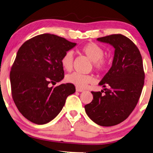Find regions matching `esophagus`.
<instances>
[{
    "instance_id": "34e87169",
    "label": "esophagus",
    "mask_w": 153,
    "mask_h": 153,
    "mask_svg": "<svg viewBox=\"0 0 153 153\" xmlns=\"http://www.w3.org/2000/svg\"><path fill=\"white\" fill-rule=\"evenodd\" d=\"M76 91H79V92H82V91H84L83 89L79 88H78V87H76Z\"/></svg>"
}]
</instances>
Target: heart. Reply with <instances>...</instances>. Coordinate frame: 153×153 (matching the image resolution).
<instances>
[{"mask_svg": "<svg viewBox=\"0 0 153 153\" xmlns=\"http://www.w3.org/2000/svg\"><path fill=\"white\" fill-rule=\"evenodd\" d=\"M80 51L86 55L92 62L93 66L96 70L103 71L107 66V61L104 55V50L98 44L90 42L85 44L81 47ZM63 68L67 71L72 69L74 63V54L71 51H66L62 56L61 59ZM93 77L90 75L83 74L79 72H73L66 76V81L79 88H84L87 85L93 81Z\"/></svg>", "mask_w": 153, "mask_h": 153, "instance_id": "1", "label": "heart"}]
</instances>
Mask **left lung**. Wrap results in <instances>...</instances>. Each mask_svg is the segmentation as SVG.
I'll return each instance as SVG.
<instances>
[{"instance_id":"obj_1","label":"left lung","mask_w":153,"mask_h":153,"mask_svg":"<svg viewBox=\"0 0 153 153\" xmlns=\"http://www.w3.org/2000/svg\"><path fill=\"white\" fill-rule=\"evenodd\" d=\"M97 40L114 47V57L111 68L99 83L105 88V94L103 90L91 91L93 100L85 110L96 124L111 126L125 120L137 104L144 84L143 62L137 47L123 35H111Z\"/></svg>"}]
</instances>
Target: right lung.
Listing matches in <instances>:
<instances>
[{
  "instance_id": "add662e5",
  "label": "right lung",
  "mask_w": 153,
  "mask_h": 153,
  "mask_svg": "<svg viewBox=\"0 0 153 153\" xmlns=\"http://www.w3.org/2000/svg\"><path fill=\"white\" fill-rule=\"evenodd\" d=\"M76 45L49 33L39 35L21 46L10 72L11 94L18 109L37 124L51 122L62 111L73 84H56L64 77L62 56Z\"/></svg>"
}]
</instances>
